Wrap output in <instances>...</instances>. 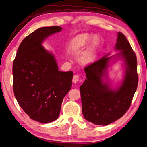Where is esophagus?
I'll list each match as a JSON object with an SVG mask.
<instances>
[{
  "instance_id": "obj_1",
  "label": "esophagus",
  "mask_w": 147,
  "mask_h": 147,
  "mask_svg": "<svg viewBox=\"0 0 147 147\" xmlns=\"http://www.w3.org/2000/svg\"><path fill=\"white\" fill-rule=\"evenodd\" d=\"M80 81V77L78 74H75L74 75L73 78V82L74 83H76Z\"/></svg>"
}]
</instances>
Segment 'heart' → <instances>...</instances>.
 Wrapping results in <instances>:
<instances>
[{"label": "heart", "instance_id": "b5f03b06", "mask_svg": "<svg viewBox=\"0 0 147 147\" xmlns=\"http://www.w3.org/2000/svg\"><path fill=\"white\" fill-rule=\"evenodd\" d=\"M92 38V35L88 33H84L76 37L72 43L71 48L73 51H78L85 47ZM100 43V38L97 35H95L92 38V43L88 49L84 52L80 58L81 63L83 64H91L95 60L96 56V49Z\"/></svg>", "mask_w": 147, "mask_h": 147}]
</instances>
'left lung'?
<instances>
[{
    "label": "left lung",
    "instance_id": "8db88e82",
    "mask_svg": "<svg viewBox=\"0 0 147 147\" xmlns=\"http://www.w3.org/2000/svg\"><path fill=\"white\" fill-rule=\"evenodd\" d=\"M115 49L121 52L111 57L105 55L84 69L86 79L80 87L82 112L86 120L96 125H108L123 117L130 107L138 86L135 53L121 32L117 33ZM113 57H121L125 65V75L116 89L110 86L107 76V69Z\"/></svg>",
    "mask_w": 147,
    "mask_h": 147
}]
</instances>
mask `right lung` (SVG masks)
Here are the masks:
<instances>
[{
  "label": "right lung",
  "instance_id": "add662e5",
  "mask_svg": "<svg viewBox=\"0 0 147 147\" xmlns=\"http://www.w3.org/2000/svg\"><path fill=\"white\" fill-rule=\"evenodd\" d=\"M62 30L42 27L24 38L12 65L13 90L19 105L33 120L48 123L58 118L61 104L71 88L73 73L59 71L54 55L42 43Z\"/></svg>",
  "mask_w": 147,
  "mask_h": 147
}]
</instances>
